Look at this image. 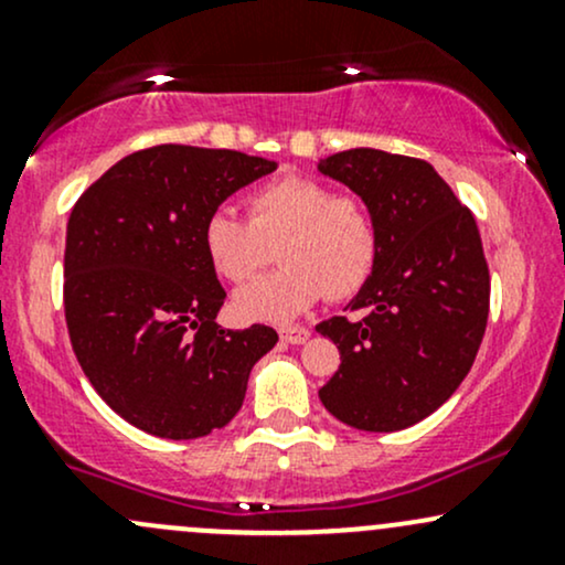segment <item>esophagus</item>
Wrapping results in <instances>:
<instances>
[{"mask_svg": "<svg viewBox=\"0 0 565 565\" xmlns=\"http://www.w3.org/2000/svg\"><path fill=\"white\" fill-rule=\"evenodd\" d=\"M278 334H281L284 342H291V345H300L310 337V332L305 327H281L278 329Z\"/></svg>", "mask_w": 565, "mask_h": 565, "instance_id": "1", "label": "esophagus"}]
</instances>
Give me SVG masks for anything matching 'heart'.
Segmentation results:
<instances>
[{
    "label": "heart",
    "mask_w": 565,
    "mask_h": 565,
    "mask_svg": "<svg viewBox=\"0 0 565 565\" xmlns=\"http://www.w3.org/2000/svg\"><path fill=\"white\" fill-rule=\"evenodd\" d=\"M212 270L244 284L274 260L284 265L236 295L246 319L289 321L329 295L345 300L372 276L380 228L372 206L355 193H334L308 174H284L249 196V217L220 206L201 228Z\"/></svg>",
    "instance_id": "heart-1"
}]
</instances>
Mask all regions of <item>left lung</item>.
I'll list each match as a JSON object with an SVG mask.
<instances>
[{
  "instance_id": "1",
  "label": "left lung",
  "mask_w": 565,
  "mask_h": 565,
  "mask_svg": "<svg viewBox=\"0 0 565 565\" xmlns=\"http://www.w3.org/2000/svg\"><path fill=\"white\" fill-rule=\"evenodd\" d=\"M319 170L372 206L380 255L369 281L319 332L340 369L319 391L340 423L393 433L419 423L468 377L489 321V265L476 217L423 159L353 148Z\"/></svg>"
}]
</instances>
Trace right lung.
Segmentation results:
<instances>
[{"instance_id":"1","label":"right lung","mask_w":565,"mask_h":565,"mask_svg":"<svg viewBox=\"0 0 565 565\" xmlns=\"http://www.w3.org/2000/svg\"><path fill=\"white\" fill-rule=\"evenodd\" d=\"M276 161L215 148H142L82 193L68 217L63 308L76 361L129 425L210 436L236 417L276 329H223L225 289L201 228Z\"/></svg>"}]
</instances>
